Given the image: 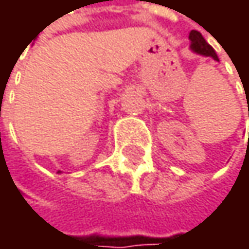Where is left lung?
<instances>
[{
  "label": "left lung",
  "mask_w": 249,
  "mask_h": 249,
  "mask_svg": "<svg viewBox=\"0 0 249 249\" xmlns=\"http://www.w3.org/2000/svg\"><path fill=\"white\" fill-rule=\"evenodd\" d=\"M189 40H190V50L193 53H197V54H202V56H206V57H212L213 60L219 62L215 50L206 43V40L203 38V36L199 31L192 30L190 34H189Z\"/></svg>",
  "instance_id": "8db88e82"
}]
</instances>
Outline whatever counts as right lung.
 I'll return each instance as SVG.
<instances>
[{"label": "right lung", "mask_w": 249, "mask_h": 249, "mask_svg": "<svg viewBox=\"0 0 249 249\" xmlns=\"http://www.w3.org/2000/svg\"><path fill=\"white\" fill-rule=\"evenodd\" d=\"M59 173H60V172H59Z\"/></svg>", "instance_id": "add662e5"}]
</instances>
